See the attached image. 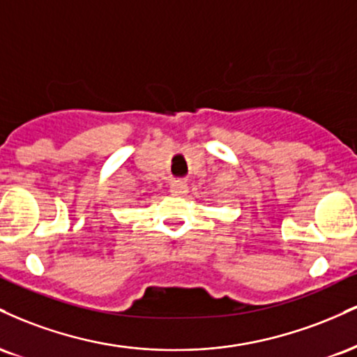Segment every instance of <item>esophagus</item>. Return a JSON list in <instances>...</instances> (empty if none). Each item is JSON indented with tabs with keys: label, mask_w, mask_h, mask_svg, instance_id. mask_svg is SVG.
Segmentation results:
<instances>
[{
	"label": "esophagus",
	"mask_w": 357,
	"mask_h": 357,
	"mask_svg": "<svg viewBox=\"0 0 357 357\" xmlns=\"http://www.w3.org/2000/svg\"><path fill=\"white\" fill-rule=\"evenodd\" d=\"M171 192L176 196H183L188 192V184L184 181H174L171 184Z\"/></svg>",
	"instance_id": "obj_1"
}]
</instances>
